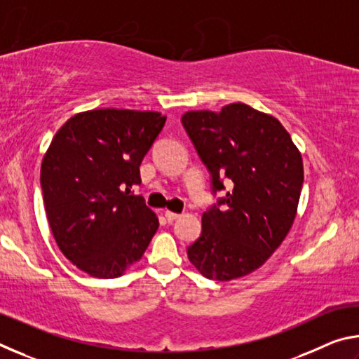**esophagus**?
Listing matches in <instances>:
<instances>
[{
	"label": "esophagus",
	"mask_w": 359,
	"mask_h": 359,
	"mask_svg": "<svg viewBox=\"0 0 359 359\" xmlns=\"http://www.w3.org/2000/svg\"><path fill=\"white\" fill-rule=\"evenodd\" d=\"M165 217H166V220H168L169 223H172L174 220H177V218H179L180 215H179V214H175V212L166 210V212H165Z\"/></svg>",
	"instance_id": "obj_1"
}]
</instances>
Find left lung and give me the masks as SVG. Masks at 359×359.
<instances>
[{"label":"left lung","instance_id":"obj_1","mask_svg":"<svg viewBox=\"0 0 359 359\" xmlns=\"http://www.w3.org/2000/svg\"><path fill=\"white\" fill-rule=\"evenodd\" d=\"M214 191H229L203 214L188 259L210 280H233L263 266L287 238L297 214L304 166L290 133L269 114L233 102L220 112L182 115Z\"/></svg>","mask_w":359,"mask_h":359}]
</instances>
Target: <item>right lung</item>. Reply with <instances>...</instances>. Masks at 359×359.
I'll return each instance as SVG.
<instances>
[{"label":"right lung","instance_id":"right-lung-1","mask_svg":"<svg viewBox=\"0 0 359 359\" xmlns=\"http://www.w3.org/2000/svg\"><path fill=\"white\" fill-rule=\"evenodd\" d=\"M160 112L93 109L57 131L42 158L41 187L62 253L92 277L115 278L142 258L158 217L131 193L165 126Z\"/></svg>","mask_w":359,"mask_h":359}]
</instances>
